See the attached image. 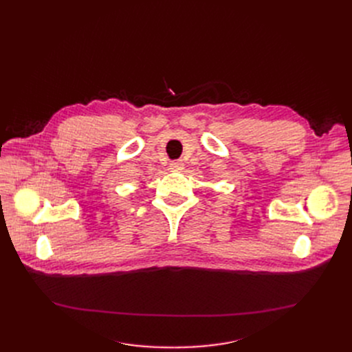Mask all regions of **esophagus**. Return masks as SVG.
Masks as SVG:
<instances>
[{
  "label": "esophagus",
  "mask_w": 352,
  "mask_h": 352,
  "mask_svg": "<svg viewBox=\"0 0 352 352\" xmlns=\"http://www.w3.org/2000/svg\"><path fill=\"white\" fill-rule=\"evenodd\" d=\"M184 170V162L182 160H177V161H173L170 164V171L173 173H181Z\"/></svg>",
  "instance_id": "1"
}]
</instances>
